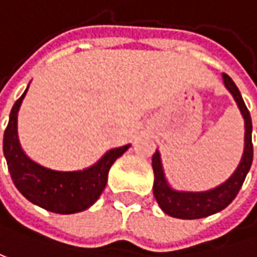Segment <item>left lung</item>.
<instances>
[{"label": "left lung", "instance_id": "8db88e82", "mask_svg": "<svg viewBox=\"0 0 257 257\" xmlns=\"http://www.w3.org/2000/svg\"><path fill=\"white\" fill-rule=\"evenodd\" d=\"M222 80L229 93L232 95L237 103L243 119H244V151L241 161L235 171L222 184L213 187L205 192H186V190H175L170 186L162 161L161 154L156 151L152 156V168H154V196L159 208L170 216L180 218V219H197L213 215L216 212L222 211L235 199L237 193L240 192L244 178L251 167L253 161V145H251V118L247 106L241 98V93L235 83L231 80L228 74H222Z\"/></svg>", "mask_w": 257, "mask_h": 257}]
</instances>
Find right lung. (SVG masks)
<instances>
[{
	"label": "right lung",
	"mask_w": 257,
	"mask_h": 257,
	"mask_svg": "<svg viewBox=\"0 0 257 257\" xmlns=\"http://www.w3.org/2000/svg\"><path fill=\"white\" fill-rule=\"evenodd\" d=\"M28 89L13 105L4 132L3 151L11 180L29 202L46 211L63 215L84 211L99 199L111 165L130 145L108 151L98 162L80 171H55L39 165L25 154L17 135V114Z\"/></svg>",
	"instance_id": "1"
}]
</instances>
